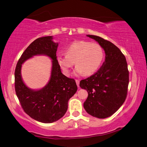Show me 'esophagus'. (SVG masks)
I'll return each mask as SVG.
<instances>
[{
  "label": "esophagus",
  "mask_w": 147,
  "mask_h": 147,
  "mask_svg": "<svg viewBox=\"0 0 147 147\" xmlns=\"http://www.w3.org/2000/svg\"><path fill=\"white\" fill-rule=\"evenodd\" d=\"M76 84H77L78 87H79V83H80V81H79L78 80H76Z\"/></svg>",
  "instance_id": "34e87169"
}]
</instances>
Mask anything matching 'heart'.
<instances>
[{
	"label": "heart",
	"mask_w": 147,
	"mask_h": 147,
	"mask_svg": "<svg viewBox=\"0 0 147 147\" xmlns=\"http://www.w3.org/2000/svg\"><path fill=\"white\" fill-rule=\"evenodd\" d=\"M66 55H59L57 63L66 76L71 73L74 62L76 65L77 75H92L99 68L104 57L103 48L97 43L87 41H78L72 43L66 48Z\"/></svg>",
	"instance_id": "obj_1"
}]
</instances>
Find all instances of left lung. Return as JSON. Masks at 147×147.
Returning a JSON list of instances; mask_svg holds the SVG:
<instances>
[{
	"label": "left lung",
	"instance_id": "obj_1",
	"mask_svg": "<svg viewBox=\"0 0 147 147\" xmlns=\"http://www.w3.org/2000/svg\"><path fill=\"white\" fill-rule=\"evenodd\" d=\"M103 49L105 59L94 75L80 82V87L88 93L84 108L91 116L106 118L113 115L126 98L129 72L126 59L120 49L101 37L87 34Z\"/></svg>",
	"mask_w": 147,
	"mask_h": 147
}]
</instances>
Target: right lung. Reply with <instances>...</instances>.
I'll list each match as a JSON object with an SVG mask.
<instances>
[{
    "label": "right lung",
    "mask_w": 147,
    "mask_h": 147,
    "mask_svg": "<svg viewBox=\"0 0 147 147\" xmlns=\"http://www.w3.org/2000/svg\"><path fill=\"white\" fill-rule=\"evenodd\" d=\"M53 36L40 37L32 42L24 51L15 70V90L23 110L38 122H56L66 113L68 101L77 91L73 78L63 74L57 61L58 42ZM37 55H45L52 60L51 77L40 89H31L25 84L21 76L22 65L27 60Z\"/></svg>",
    "instance_id": "obj_1"
}]
</instances>
